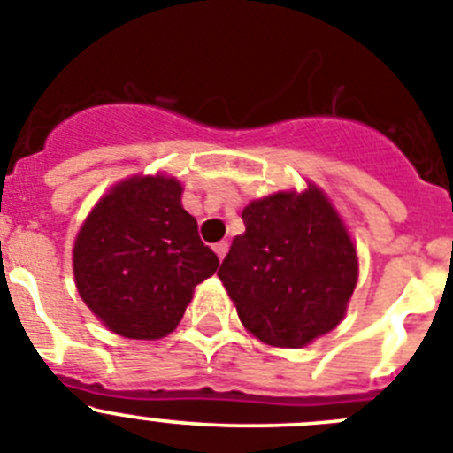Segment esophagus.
<instances>
[{"label": "esophagus", "instance_id": "34e87169", "mask_svg": "<svg viewBox=\"0 0 453 453\" xmlns=\"http://www.w3.org/2000/svg\"><path fill=\"white\" fill-rule=\"evenodd\" d=\"M214 252L219 255V259H223V257H226V252H227V242L214 243Z\"/></svg>", "mask_w": 453, "mask_h": 453}]
</instances>
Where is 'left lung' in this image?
<instances>
[{"mask_svg": "<svg viewBox=\"0 0 453 453\" xmlns=\"http://www.w3.org/2000/svg\"><path fill=\"white\" fill-rule=\"evenodd\" d=\"M219 268L243 327L277 348L332 332L357 287V250L323 191L273 194L242 214Z\"/></svg>", "mask_w": 453, "mask_h": 453, "instance_id": "1", "label": "left lung"}]
</instances>
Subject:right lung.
Segmentation results:
<instances>
[{
  "mask_svg": "<svg viewBox=\"0 0 453 453\" xmlns=\"http://www.w3.org/2000/svg\"><path fill=\"white\" fill-rule=\"evenodd\" d=\"M180 194L173 178H130L101 198L76 236L81 297L119 336L173 332L194 287L219 268Z\"/></svg>",
  "mask_w": 453,
  "mask_h": 453,
  "instance_id": "add662e5",
  "label": "right lung"
}]
</instances>
